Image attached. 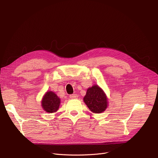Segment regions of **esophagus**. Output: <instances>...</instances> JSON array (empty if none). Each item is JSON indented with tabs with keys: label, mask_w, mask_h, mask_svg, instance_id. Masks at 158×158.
<instances>
[{
	"label": "esophagus",
	"mask_w": 158,
	"mask_h": 158,
	"mask_svg": "<svg viewBox=\"0 0 158 158\" xmlns=\"http://www.w3.org/2000/svg\"><path fill=\"white\" fill-rule=\"evenodd\" d=\"M69 98L71 99H77L78 98V95L76 94H71L69 96Z\"/></svg>",
	"instance_id": "esophagus-1"
}]
</instances>
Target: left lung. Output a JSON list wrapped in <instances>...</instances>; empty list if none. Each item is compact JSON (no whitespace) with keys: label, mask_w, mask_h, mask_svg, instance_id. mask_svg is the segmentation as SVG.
<instances>
[{"label":"left lung","mask_w":158,"mask_h":158,"mask_svg":"<svg viewBox=\"0 0 158 158\" xmlns=\"http://www.w3.org/2000/svg\"><path fill=\"white\" fill-rule=\"evenodd\" d=\"M83 100L94 113H101L107 107V98L103 90L97 85L87 89Z\"/></svg>","instance_id":"left-lung-1"}]
</instances>
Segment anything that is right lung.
Segmentation results:
<instances>
[{"mask_svg": "<svg viewBox=\"0 0 158 158\" xmlns=\"http://www.w3.org/2000/svg\"><path fill=\"white\" fill-rule=\"evenodd\" d=\"M60 99L53 92H47L42 100V107L45 111L52 113L56 112L59 108Z\"/></svg>", "mask_w": 158, "mask_h": 158, "instance_id": "add662e5", "label": "right lung"}]
</instances>
